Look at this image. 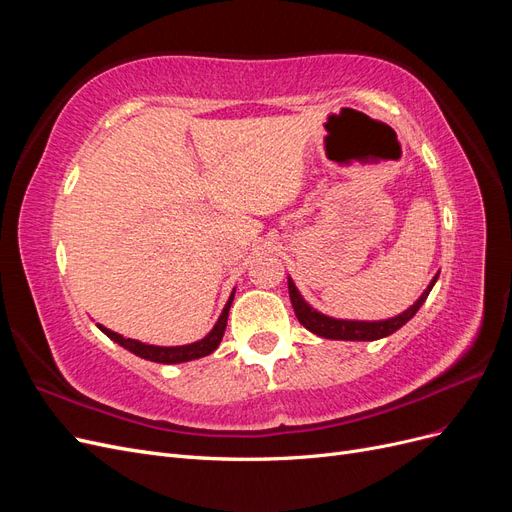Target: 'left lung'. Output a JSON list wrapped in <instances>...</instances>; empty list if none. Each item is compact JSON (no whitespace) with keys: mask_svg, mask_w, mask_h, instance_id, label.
<instances>
[{"mask_svg":"<svg viewBox=\"0 0 512 512\" xmlns=\"http://www.w3.org/2000/svg\"><path fill=\"white\" fill-rule=\"evenodd\" d=\"M438 277H440V271L433 275V280L423 290L421 297H418L406 309V312H401V314H397L393 318H386V320H344V318H333V316L322 314L316 307H312L303 299V294L299 292L297 286H294L290 275H288V294H290V301L294 307V314H297L299 322L307 331H312L324 339H342V342H374V339L389 337L397 329L404 327V324L418 312V309H421V305L429 297L433 284L438 282Z\"/></svg>","mask_w":512,"mask_h":512,"instance_id":"left-lung-1","label":"left lung"}]
</instances>
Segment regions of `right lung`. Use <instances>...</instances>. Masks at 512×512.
<instances>
[{
  "label": "right lung",
  "instance_id": "obj_1",
  "mask_svg": "<svg viewBox=\"0 0 512 512\" xmlns=\"http://www.w3.org/2000/svg\"><path fill=\"white\" fill-rule=\"evenodd\" d=\"M232 299H235V290L230 292V297L222 309V314L218 318V322L213 324V329L203 337L198 339V342L192 344H185V346H153V344H145V342H138V339H130V337H123L111 329L102 327V324H96V327L106 335L111 337L115 344H119L121 348L130 350L132 354L141 356L145 361H153V363H164V365H177V363H188L194 359H203V356L211 354L218 350L224 331H226V320H228V309L232 305Z\"/></svg>",
  "mask_w": 512,
  "mask_h": 512
}]
</instances>
